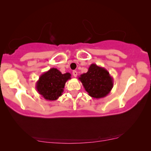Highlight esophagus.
I'll use <instances>...</instances> for the list:
<instances>
[{
    "instance_id": "esophagus-1",
    "label": "esophagus",
    "mask_w": 151,
    "mask_h": 151,
    "mask_svg": "<svg viewBox=\"0 0 151 151\" xmlns=\"http://www.w3.org/2000/svg\"><path fill=\"white\" fill-rule=\"evenodd\" d=\"M73 75L74 76H75V77H76V76H77V72H76V70H73Z\"/></svg>"
}]
</instances>
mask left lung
<instances>
[{"mask_svg":"<svg viewBox=\"0 0 151 151\" xmlns=\"http://www.w3.org/2000/svg\"><path fill=\"white\" fill-rule=\"evenodd\" d=\"M88 95L94 99L106 97L112 89L114 79L104 67L91 64L86 73L78 76Z\"/></svg>","mask_w":151,"mask_h":151,"instance_id":"left-lung-1","label":"left lung"}]
</instances>
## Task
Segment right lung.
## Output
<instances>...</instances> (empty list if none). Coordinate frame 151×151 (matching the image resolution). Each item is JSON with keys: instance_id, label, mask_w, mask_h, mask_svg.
Instances as JSON below:
<instances>
[{"instance_id": "right-lung-1", "label": "right lung", "mask_w": 151, "mask_h": 151, "mask_svg": "<svg viewBox=\"0 0 151 151\" xmlns=\"http://www.w3.org/2000/svg\"><path fill=\"white\" fill-rule=\"evenodd\" d=\"M70 76L69 73L62 74L57 68H50L40 76L35 86L37 91L45 99L55 101L63 95L66 82Z\"/></svg>"}]
</instances>
